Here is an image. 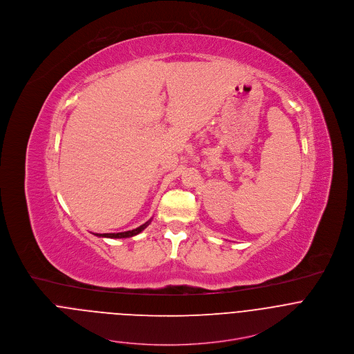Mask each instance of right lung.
Masks as SVG:
<instances>
[{
  "instance_id": "obj_1",
  "label": "right lung",
  "mask_w": 354,
  "mask_h": 354,
  "mask_svg": "<svg viewBox=\"0 0 354 354\" xmlns=\"http://www.w3.org/2000/svg\"><path fill=\"white\" fill-rule=\"evenodd\" d=\"M151 222V219L149 221V222H146V223H143L142 226H139V227H136V229H133V230H128V232H121V233H103V234H95V236H98V237H107V239H128V237H133V236H136V234H139L140 232H143L147 226H149V223Z\"/></svg>"
}]
</instances>
